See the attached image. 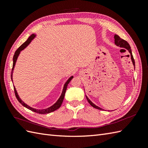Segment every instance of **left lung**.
<instances>
[{
  "mask_svg": "<svg viewBox=\"0 0 148 148\" xmlns=\"http://www.w3.org/2000/svg\"><path fill=\"white\" fill-rule=\"evenodd\" d=\"M114 43L116 44V45H117L118 46H119L121 47V48H124L125 49H127L128 51H129V53H130V55H131V59H132V63H133V65L135 66V60L134 59V57H133V55H132V50H131V48L130 46L129 45V44H128L126 40H125L124 39H121L120 37H119V36H118V35H116V34H115L114 35ZM86 98L88 100V102H89L90 104L92 106V107H93L95 109H99V110H102V108H99V107L97 106L96 105L94 104V103L91 101V100L88 98L87 96H86Z\"/></svg>",
  "mask_w": 148,
  "mask_h": 148,
  "instance_id": "8db88e82",
  "label": "left lung"
}]
</instances>
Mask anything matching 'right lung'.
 Returning <instances> with one entry per match:
<instances>
[{"label": "right lung", "instance_id": "obj_1", "mask_svg": "<svg viewBox=\"0 0 148 148\" xmlns=\"http://www.w3.org/2000/svg\"><path fill=\"white\" fill-rule=\"evenodd\" d=\"M36 37V35H34V34H32L29 38H28V39L26 40L25 42L23 45H21L19 48L17 49L16 51H15L14 53V55L13 56V64H12V71H11V79L12 80V71H13V69H14V67L15 66V64H16V62L17 60V58H18V55H20V51H22L23 49H25L26 48V47L29 45V44L30 43V42L32 41V40L34 38V37ZM73 78V76H71L69 79L67 81V82L65 83V84H64V88H63V91H62V95L60 96V97L59 99L57 100V102H56L55 104H53L52 106L49 107V108H47V109H34V108H31V107H30L29 106L27 105L25 103H24V102L22 101V100H21V99L19 97L18 93H17V92H16V90L15 87L14 86V93H15V95H16V97L17 100H18V102H20L22 106H23L24 107H25L26 108L29 109L30 110H31L32 111H34L36 113H38V114H48V113H50L51 112H53L56 111V109H58V108H60V107L61 106L62 103L63 102V100H64V96H65V92H66V90H67V85L69 84V82L71 81V79Z\"/></svg>", "mask_w": 148, "mask_h": 148}]
</instances>
